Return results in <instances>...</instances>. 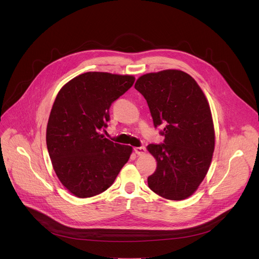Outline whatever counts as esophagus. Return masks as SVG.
<instances>
[{
	"instance_id": "1",
	"label": "esophagus",
	"mask_w": 259,
	"mask_h": 259,
	"mask_svg": "<svg viewBox=\"0 0 259 259\" xmlns=\"http://www.w3.org/2000/svg\"><path fill=\"white\" fill-rule=\"evenodd\" d=\"M134 152L137 156H143L145 154V147L144 146H137L134 147Z\"/></svg>"
}]
</instances>
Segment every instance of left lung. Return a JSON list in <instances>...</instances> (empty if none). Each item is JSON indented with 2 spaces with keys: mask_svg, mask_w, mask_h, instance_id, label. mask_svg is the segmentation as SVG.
<instances>
[{
  "mask_svg": "<svg viewBox=\"0 0 259 259\" xmlns=\"http://www.w3.org/2000/svg\"><path fill=\"white\" fill-rule=\"evenodd\" d=\"M134 87L149 104L155 127L165 125L164 143L146 147L157 160L149 188L168 200L187 199L205 178L214 152L208 100L189 73L178 69L146 73Z\"/></svg>",
  "mask_w": 259,
  "mask_h": 259,
  "instance_id": "left-lung-1",
  "label": "left lung"
}]
</instances>
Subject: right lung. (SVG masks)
Returning <instances> with one entry per match:
<instances>
[{"instance_id":"obj_1","label":"right lung","mask_w":259,"mask_h":259,"mask_svg":"<svg viewBox=\"0 0 259 259\" xmlns=\"http://www.w3.org/2000/svg\"><path fill=\"white\" fill-rule=\"evenodd\" d=\"M133 76L88 71L58 92L47 124L46 142L62 186L79 198L106 191L128 162L132 147L100 133L112 103L130 89Z\"/></svg>"}]
</instances>
